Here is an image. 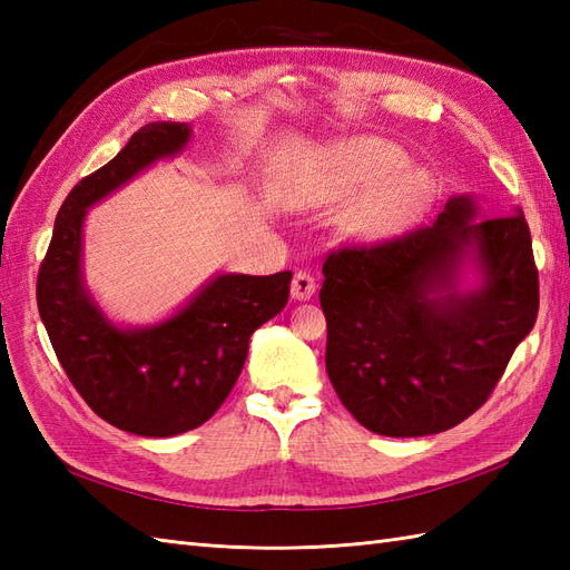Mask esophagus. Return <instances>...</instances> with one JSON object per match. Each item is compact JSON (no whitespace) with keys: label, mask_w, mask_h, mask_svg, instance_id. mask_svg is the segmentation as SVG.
Returning <instances> with one entry per match:
<instances>
[{"label":"esophagus","mask_w":570,"mask_h":570,"mask_svg":"<svg viewBox=\"0 0 570 570\" xmlns=\"http://www.w3.org/2000/svg\"><path fill=\"white\" fill-rule=\"evenodd\" d=\"M316 278H313L308 272H296L294 282H292V298L296 301H308L313 294H316Z\"/></svg>","instance_id":"1"}]
</instances>
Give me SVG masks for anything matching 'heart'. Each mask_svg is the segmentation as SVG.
Here are the masks:
<instances>
[{
	"instance_id": "obj_1",
	"label": "heart",
	"mask_w": 570,
	"mask_h": 570,
	"mask_svg": "<svg viewBox=\"0 0 570 570\" xmlns=\"http://www.w3.org/2000/svg\"><path fill=\"white\" fill-rule=\"evenodd\" d=\"M404 164V151L390 141H335L288 178L284 203L288 208H323L365 190L345 210L343 235L365 245L392 239L414 225L433 200L431 176Z\"/></svg>"
}]
</instances>
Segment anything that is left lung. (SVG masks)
Here are the masks:
<instances>
[{"label":"left lung","mask_w":570,"mask_h":570,"mask_svg":"<svg viewBox=\"0 0 570 570\" xmlns=\"http://www.w3.org/2000/svg\"><path fill=\"white\" fill-rule=\"evenodd\" d=\"M472 261L481 284L456 288ZM325 370L362 426L392 439L441 433L488 402L534 328L539 272L522 210L480 217L453 196L433 225L323 264Z\"/></svg>","instance_id":"8db88e82"}]
</instances>
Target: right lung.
<instances>
[{
  "mask_svg": "<svg viewBox=\"0 0 570 570\" xmlns=\"http://www.w3.org/2000/svg\"><path fill=\"white\" fill-rule=\"evenodd\" d=\"M190 127L151 122L60 205L36 282L46 333L68 380L112 426L168 439L208 421L245 367L249 337L288 301L292 272L217 274L188 304L147 328H119L82 282V223L90 205L159 159L184 151Z\"/></svg>",
  "mask_w": 570,
  "mask_h": 570,
  "instance_id": "1",
  "label": "right lung"
}]
</instances>
